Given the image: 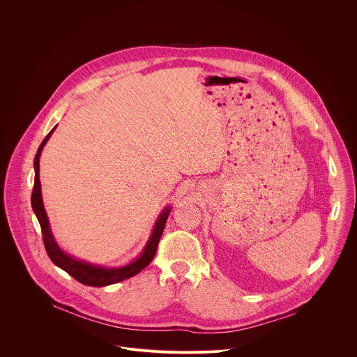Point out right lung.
Wrapping results in <instances>:
<instances>
[{
	"mask_svg": "<svg viewBox=\"0 0 357 357\" xmlns=\"http://www.w3.org/2000/svg\"><path fill=\"white\" fill-rule=\"evenodd\" d=\"M55 130V128H54ZM54 130L50 131L45 139L42 141V144L38 148V152L35 155V182H33V189H32V196H31V203H32V209L38 218V222L40 225V230H42V240H43V245L45 250L47 252L49 259L52 260V263L55 266H58L59 268L65 270L69 275H72L76 281L89 285V287H105V285H112L120 281H124L127 278L134 277L135 274L141 273L151 261L152 259L155 257V252L158 248V243L161 240L162 231L165 229V223L168 219V215L171 212L169 208H167L162 215L160 216L154 233H152L146 247L144 248L141 256L132 261L131 264L121 267V268H101L97 266H91L79 260H75L72 257H69L68 254H65L58 244L54 240L52 233H50V227H49V222H47V216L43 208L42 203V195H40V182H39V157L43 145L46 144V141L49 139L50 134L54 132Z\"/></svg>",
	"mask_w": 357,
	"mask_h": 357,
	"instance_id": "1",
	"label": "right lung"
}]
</instances>
